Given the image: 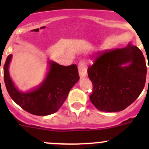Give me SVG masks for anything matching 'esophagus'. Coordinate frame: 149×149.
<instances>
[{"instance_id":"1","label":"esophagus","mask_w":149,"mask_h":149,"mask_svg":"<svg viewBox=\"0 0 149 149\" xmlns=\"http://www.w3.org/2000/svg\"><path fill=\"white\" fill-rule=\"evenodd\" d=\"M79 73L81 79L86 77L87 76V68L85 63L83 61H81L79 64Z\"/></svg>"}]
</instances>
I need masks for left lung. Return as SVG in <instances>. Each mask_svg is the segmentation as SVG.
Wrapping results in <instances>:
<instances>
[{
  "instance_id": "obj_1",
  "label": "left lung",
  "mask_w": 149,
  "mask_h": 149,
  "mask_svg": "<svg viewBox=\"0 0 149 149\" xmlns=\"http://www.w3.org/2000/svg\"><path fill=\"white\" fill-rule=\"evenodd\" d=\"M146 72L142 52L131 43L124 48L105 51L88 68L94 86L89 97L91 103L103 112L123 110L142 92Z\"/></svg>"
}]
</instances>
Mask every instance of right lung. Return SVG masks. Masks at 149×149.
Masks as SVG:
<instances>
[{"label": "right lung", "mask_w": 149, "mask_h": 149, "mask_svg": "<svg viewBox=\"0 0 149 149\" xmlns=\"http://www.w3.org/2000/svg\"><path fill=\"white\" fill-rule=\"evenodd\" d=\"M11 58L12 55H8L3 66L6 87L12 100L32 115L45 116L56 112L80 79L75 64L64 66L48 61V71L43 81L33 89L23 92L16 88L10 76L8 69Z\"/></svg>", "instance_id": "right-lung-1"}]
</instances>
